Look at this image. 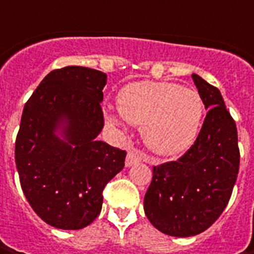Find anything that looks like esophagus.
Instances as JSON below:
<instances>
[{"label":"esophagus","instance_id":"obj_1","mask_svg":"<svg viewBox=\"0 0 254 254\" xmlns=\"http://www.w3.org/2000/svg\"><path fill=\"white\" fill-rule=\"evenodd\" d=\"M141 160L140 154L135 151L134 148H128V152H127V157H126V167H131L135 162H138Z\"/></svg>","mask_w":254,"mask_h":254}]
</instances>
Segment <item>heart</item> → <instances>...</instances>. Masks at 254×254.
I'll use <instances>...</instances> for the list:
<instances>
[{"label": "heart", "instance_id": "heart-1", "mask_svg": "<svg viewBox=\"0 0 254 254\" xmlns=\"http://www.w3.org/2000/svg\"><path fill=\"white\" fill-rule=\"evenodd\" d=\"M122 116L134 126H142V137L155 154L172 157L195 142L203 119V102L196 90L170 82H134L119 93ZM107 122L120 126L117 116Z\"/></svg>", "mask_w": 254, "mask_h": 254}]
</instances>
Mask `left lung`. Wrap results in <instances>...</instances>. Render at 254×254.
<instances>
[{
  "label": "left lung",
  "mask_w": 254,
  "mask_h": 254,
  "mask_svg": "<svg viewBox=\"0 0 254 254\" xmlns=\"http://www.w3.org/2000/svg\"><path fill=\"white\" fill-rule=\"evenodd\" d=\"M209 109L202 128L188 151L177 161L152 168V181L144 196V212L157 229L177 238L206 230L222 215L239 172L236 123L220 92L192 74Z\"/></svg>",
  "instance_id": "1"
}]
</instances>
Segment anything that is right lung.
Masks as SVG:
<instances>
[{
  "instance_id": "right-lung-1",
  "label": "right lung",
  "mask_w": 254,
  "mask_h": 254,
  "mask_svg": "<svg viewBox=\"0 0 254 254\" xmlns=\"http://www.w3.org/2000/svg\"><path fill=\"white\" fill-rule=\"evenodd\" d=\"M107 74L83 66L52 70L25 103L15 164L25 196L48 225L83 229L102 210L103 190L126 151L99 141Z\"/></svg>"
}]
</instances>
